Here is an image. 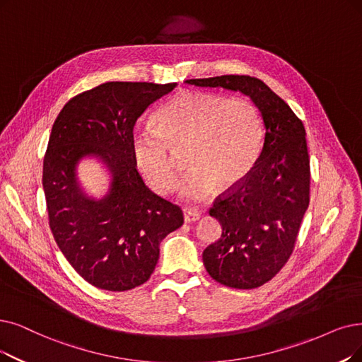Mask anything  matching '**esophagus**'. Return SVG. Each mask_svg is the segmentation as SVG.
<instances>
[{"mask_svg": "<svg viewBox=\"0 0 362 362\" xmlns=\"http://www.w3.org/2000/svg\"><path fill=\"white\" fill-rule=\"evenodd\" d=\"M200 218V212L197 209H184V221L194 223Z\"/></svg>", "mask_w": 362, "mask_h": 362, "instance_id": "obj_1", "label": "esophagus"}]
</instances>
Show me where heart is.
<instances>
[{
  "instance_id": "b5f03b06",
  "label": "heart",
  "mask_w": 362,
  "mask_h": 362,
  "mask_svg": "<svg viewBox=\"0 0 362 362\" xmlns=\"http://www.w3.org/2000/svg\"><path fill=\"white\" fill-rule=\"evenodd\" d=\"M154 131L136 132L131 141L134 163L157 193L175 185L178 162L185 151L184 175L178 194L200 202L235 189L252 170L263 146V120L258 108L245 98L209 92H182L154 115Z\"/></svg>"
}]
</instances>
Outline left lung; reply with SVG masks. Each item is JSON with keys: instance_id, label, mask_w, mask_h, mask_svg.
Masks as SVG:
<instances>
[{"instance_id": "left-lung-1", "label": "left lung", "mask_w": 362, "mask_h": 362, "mask_svg": "<svg viewBox=\"0 0 362 362\" xmlns=\"http://www.w3.org/2000/svg\"><path fill=\"white\" fill-rule=\"evenodd\" d=\"M187 83L240 92L262 112L266 129L262 153L247 178L215 199L209 215L220 221L223 233L204 251L212 279L252 290L285 266L309 206L305 126L282 98L255 77L221 76Z\"/></svg>"}]
</instances>
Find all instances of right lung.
Masks as SVG:
<instances>
[{"label":"right lung","instance_id":"right-lung-1","mask_svg":"<svg viewBox=\"0 0 362 362\" xmlns=\"http://www.w3.org/2000/svg\"><path fill=\"white\" fill-rule=\"evenodd\" d=\"M175 86L108 81L68 100L53 123L42 163L49 224L68 263L100 290L127 291L147 282L158 245L184 223L178 205L144 184L131 150L141 114ZM84 156L98 158L112 175L100 199L78 182Z\"/></svg>","mask_w":362,"mask_h":362}]
</instances>
